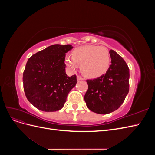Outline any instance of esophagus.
Segmentation results:
<instances>
[{
  "mask_svg": "<svg viewBox=\"0 0 155 155\" xmlns=\"http://www.w3.org/2000/svg\"><path fill=\"white\" fill-rule=\"evenodd\" d=\"M83 78H81L80 76H77V80H78V81L83 80Z\"/></svg>",
  "mask_w": 155,
  "mask_h": 155,
  "instance_id": "obj_1",
  "label": "esophagus"
}]
</instances>
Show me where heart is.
Instances as JSON below:
<instances>
[{"label": "heart", "mask_w": 155, "mask_h": 155, "mask_svg": "<svg viewBox=\"0 0 155 155\" xmlns=\"http://www.w3.org/2000/svg\"><path fill=\"white\" fill-rule=\"evenodd\" d=\"M110 54L103 46L86 45L79 46L72 52V57L67 55L65 64L72 70L80 65L81 72L89 78H98L104 74L109 68Z\"/></svg>", "instance_id": "heart-1"}]
</instances>
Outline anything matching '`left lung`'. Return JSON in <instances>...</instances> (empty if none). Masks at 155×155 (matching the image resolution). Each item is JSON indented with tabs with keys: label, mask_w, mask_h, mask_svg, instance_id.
I'll return each instance as SVG.
<instances>
[{
	"label": "left lung",
	"mask_w": 155,
	"mask_h": 155,
	"mask_svg": "<svg viewBox=\"0 0 155 155\" xmlns=\"http://www.w3.org/2000/svg\"><path fill=\"white\" fill-rule=\"evenodd\" d=\"M111 64L100 78L87 80L88 90L84 99L87 107L97 114L117 110L129 91V68L124 59L113 50L109 51Z\"/></svg>",
	"instance_id": "obj_1"
}]
</instances>
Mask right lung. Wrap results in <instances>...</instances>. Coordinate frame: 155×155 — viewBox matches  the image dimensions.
Wrapping results in <instances>:
<instances>
[{
    "label": "right lung",
    "mask_w": 155,
    "mask_h": 155,
    "mask_svg": "<svg viewBox=\"0 0 155 155\" xmlns=\"http://www.w3.org/2000/svg\"><path fill=\"white\" fill-rule=\"evenodd\" d=\"M70 45H54L30 57L23 73L25 95L37 109L55 112L63 107L68 94L76 86V75L65 72V54L72 50Z\"/></svg>",
    "instance_id": "obj_1"
}]
</instances>
